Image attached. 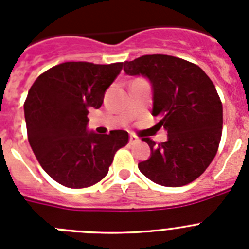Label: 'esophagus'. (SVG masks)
I'll list each match as a JSON object with an SVG mask.
<instances>
[{
  "mask_svg": "<svg viewBox=\"0 0 249 249\" xmlns=\"http://www.w3.org/2000/svg\"><path fill=\"white\" fill-rule=\"evenodd\" d=\"M137 141H138V138L136 137L135 135L129 136V142H131V143H133V142H137Z\"/></svg>",
  "mask_w": 249,
  "mask_h": 249,
  "instance_id": "obj_1",
  "label": "esophagus"
}]
</instances>
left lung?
<instances>
[{"mask_svg": "<svg viewBox=\"0 0 249 249\" xmlns=\"http://www.w3.org/2000/svg\"><path fill=\"white\" fill-rule=\"evenodd\" d=\"M128 76L146 77L152 86V116L168 133L166 142L151 148L138 168L155 183L181 187L198 178L219 146L223 108L211 78L197 65L167 54H146L124 62Z\"/></svg>", "mask_w": 249, "mask_h": 249, "instance_id": "8db88e82", "label": "left lung"}]
</instances>
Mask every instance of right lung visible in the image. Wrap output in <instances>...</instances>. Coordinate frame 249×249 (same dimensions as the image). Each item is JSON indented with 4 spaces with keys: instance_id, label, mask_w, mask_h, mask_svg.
<instances>
[{
    "instance_id": "add662e5",
    "label": "right lung",
    "mask_w": 249,
    "mask_h": 249,
    "mask_svg": "<svg viewBox=\"0 0 249 249\" xmlns=\"http://www.w3.org/2000/svg\"><path fill=\"white\" fill-rule=\"evenodd\" d=\"M122 67V62L61 63L37 77L28 91L23 106L28 142L45 172L59 184H96L128 142L122 129L98 135L87 127L89 109L102 106Z\"/></svg>"
}]
</instances>
